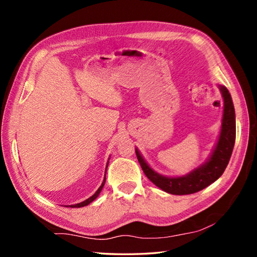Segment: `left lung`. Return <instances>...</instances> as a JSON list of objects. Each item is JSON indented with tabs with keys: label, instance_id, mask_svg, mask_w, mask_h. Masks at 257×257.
Segmentation results:
<instances>
[{
	"label": "left lung",
	"instance_id": "1",
	"mask_svg": "<svg viewBox=\"0 0 257 257\" xmlns=\"http://www.w3.org/2000/svg\"><path fill=\"white\" fill-rule=\"evenodd\" d=\"M224 99V110H223L222 129L219 141L211 158L206 163L200 168H196L187 176L178 178H168L155 172L147 165V162L141 157L139 151L136 149V155L141 168L150 181L156 184L158 188L166 191L168 193L176 195L192 194L204 188L209 187L211 183L216 181L228 165L232 151L235 144L236 124H235V111L230 92L224 86H219Z\"/></svg>",
	"mask_w": 257,
	"mask_h": 257
}]
</instances>
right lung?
<instances>
[{
    "label": "right lung",
    "mask_w": 257,
    "mask_h": 257,
    "mask_svg": "<svg viewBox=\"0 0 257 257\" xmlns=\"http://www.w3.org/2000/svg\"><path fill=\"white\" fill-rule=\"evenodd\" d=\"M105 181H106V174H105V179H103V181H102V183H101V185L99 187V189H98L97 191H96V193L94 194V195H91L89 199H87V200H85L84 202H80V203H78V204H75V205H70V207H81V206H85V205H88L89 203H91L92 201H94L98 195H99V193H100V191L102 190V187L103 185H105Z\"/></svg>",
    "instance_id": "add662e5"
}]
</instances>
